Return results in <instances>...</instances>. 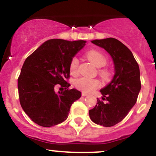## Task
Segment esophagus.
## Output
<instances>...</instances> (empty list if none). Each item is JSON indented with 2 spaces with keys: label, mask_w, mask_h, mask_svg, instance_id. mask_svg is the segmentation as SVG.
<instances>
[{
  "label": "esophagus",
  "mask_w": 156,
  "mask_h": 156,
  "mask_svg": "<svg viewBox=\"0 0 156 156\" xmlns=\"http://www.w3.org/2000/svg\"><path fill=\"white\" fill-rule=\"evenodd\" d=\"M81 95L83 97H86V96H88V94H87V93H85V92H82Z\"/></svg>",
  "instance_id": "34e87169"
}]
</instances>
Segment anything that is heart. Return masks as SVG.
Wrapping results in <instances>:
<instances>
[{
    "label": "heart",
    "instance_id": "1",
    "mask_svg": "<svg viewBox=\"0 0 156 156\" xmlns=\"http://www.w3.org/2000/svg\"><path fill=\"white\" fill-rule=\"evenodd\" d=\"M86 56L94 66L98 68L104 67L107 63L106 57L101 52L96 51V50H90V51H87L86 53ZM78 64H79V62H78V58L76 57L73 58L70 64H69V71L72 75H76L78 73ZM100 75L104 79H107L109 76L108 71H106L105 69H102L100 71ZM74 85L77 89L82 92L89 93L98 88L101 86V83L97 79H92V78L82 77V78H78L75 80Z\"/></svg>",
    "mask_w": 156,
    "mask_h": 156
}]
</instances>
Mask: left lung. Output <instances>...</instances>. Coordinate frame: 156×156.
I'll list each match as a JSON object with an SVG mask.
<instances>
[{
  "instance_id": "8db88e82",
  "label": "left lung",
  "mask_w": 156,
  "mask_h": 156,
  "mask_svg": "<svg viewBox=\"0 0 156 156\" xmlns=\"http://www.w3.org/2000/svg\"><path fill=\"white\" fill-rule=\"evenodd\" d=\"M92 42L110 54L115 73L112 81L101 89L103 100L98 99L94 108L89 110V117L98 125L114 126L126 117L136 103L141 89L139 64L132 52L117 39H95Z\"/></svg>"
}]
</instances>
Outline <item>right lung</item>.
<instances>
[{
  "label": "right lung",
  "mask_w": 156,
  "mask_h": 156,
  "mask_svg": "<svg viewBox=\"0 0 156 156\" xmlns=\"http://www.w3.org/2000/svg\"><path fill=\"white\" fill-rule=\"evenodd\" d=\"M86 41L52 39L41 44L25 61L17 80L19 99L26 114L37 125L51 127L65 121L71 105L81 97L70 84L69 64ZM61 85L63 92L56 93Z\"/></svg>",
  "instance_id": "obj_1"
}]
</instances>
